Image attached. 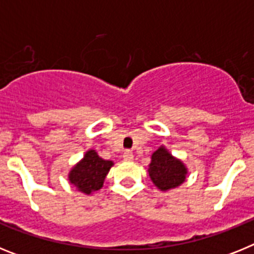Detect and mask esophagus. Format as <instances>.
I'll list each match as a JSON object with an SVG mask.
<instances>
[{"label": "esophagus", "mask_w": 254, "mask_h": 254, "mask_svg": "<svg viewBox=\"0 0 254 254\" xmlns=\"http://www.w3.org/2000/svg\"><path fill=\"white\" fill-rule=\"evenodd\" d=\"M123 159L127 161H131L132 159H133V154H132L131 150H126V151L123 152Z\"/></svg>", "instance_id": "obj_1"}]
</instances>
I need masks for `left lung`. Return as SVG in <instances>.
Returning a JSON list of instances; mask_svg holds the SVG:
<instances>
[{
    "mask_svg": "<svg viewBox=\"0 0 254 254\" xmlns=\"http://www.w3.org/2000/svg\"><path fill=\"white\" fill-rule=\"evenodd\" d=\"M186 174L187 169L183 163L173 158L164 147H160L152 154L149 176L154 185L161 190L178 187L185 182Z\"/></svg>",
    "mask_w": 254,
    "mask_h": 254,
    "instance_id": "1",
    "label": "left lung"
}]
</instances>
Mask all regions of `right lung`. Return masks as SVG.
<instances>
[{
    "instance_id": "obj_1",
    "label": "right lung",
    "mask_w": 254,
    "mask_h": 254,
    "mask_svg": "<svg viewBox=\"0 0 254 254\" xmlns=\"http://www.w3.org/2000/svg\"><path fill=\"white\" fill-rule=\"evenodd\" d=\"M113 163L99 158L94 150L85 154L84 159L71 170L69 182L75 185L84 193H91L93 190L102 188L105 176Z\"/></svg>"
}]
</instances>
